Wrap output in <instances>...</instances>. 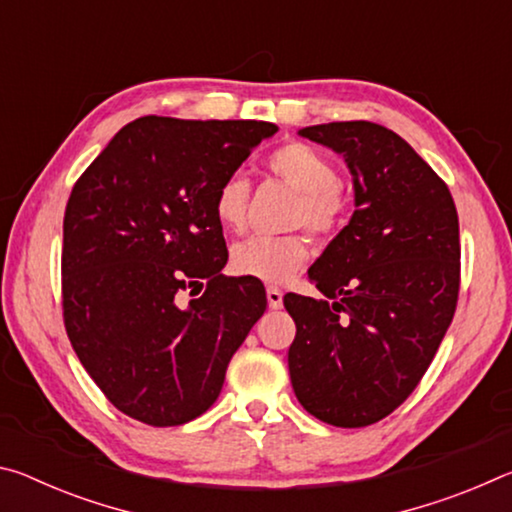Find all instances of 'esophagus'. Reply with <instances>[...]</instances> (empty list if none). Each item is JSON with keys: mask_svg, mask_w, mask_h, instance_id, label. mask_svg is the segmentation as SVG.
Masks as SVG:
<instances>
[{"mask_svg": "<svg viewBox=\"0 0 512 512\" xmlns=\"http://www.w3.org/2000/svg\"><path fill=\"white\" fill-rule=\"evenodd\" d=\"M282 298H284L282 289H277V287H268L266 289V300H268V307H271V309H280L282 307Z\"/></svg>", "mask_w": 512, "mask_h": 512, "instance_id": "obj_1", "label": "esophagus"}]
</instances>
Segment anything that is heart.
Here are the masks:
<instances>
[{"label": "heart", "instance_id": "obj_1", "mask_svg": "<svg viewBox=\"0 0 512 512\" xmlns=\"http://www.w3.org/2000/svg\"><path fill=\"white\" fill-rule=\"evenodd\" d=\"M268 167L300 194L298 223L320 237L339 230L345 216V198L339 192V173L323 153L307 144L291 142L277 149ZM250 187L241 173H230L214 194V216L225 230L239 232L246 225ZM309 259L305 235H255L232 248L230 266L237 275L280 284L296 275Z\"/></svg>", "mask_w": 512, "mask_h": 512}]
</instances>
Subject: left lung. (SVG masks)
I'll list each match as a JSON object with an SVG mask.
<instances>
[{
  "label": "left lung",
  "mask_w": 512,
  "mask_h": 512,
  "mask_svg": "<svg viewBox=\"0 0 512 512\" xmlns=\"http://www.w3.org/2000/svg\"><path fill=\"white\" fill-rule=\"evenodd\" d=\"M298 135L343 155L354 212L309 268L325 298L284 296L296 320L291 386L314 418L368 427L413 393L454 318L456 205L436 171L384 126L332 121Z\"/></svg>",
  "instance_id": "obj_1"
}]
</instances>
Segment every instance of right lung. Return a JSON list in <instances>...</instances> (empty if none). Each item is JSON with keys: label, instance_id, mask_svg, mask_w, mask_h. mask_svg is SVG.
Listing matches in <instances>:
<instances>
[{"label": "right lung", "instance_id": "obj_1", "mask_svg": "<svg viewBox=\"0 0 512 512\" xmlns=\"http://www.w3.org/2000/svg\"><path fill=\"white\" fill-rule=\"evenodd\" d=\"M275 133L268 121L140 117L74 185L63 221L65 329L121 413L176 427L219 397L266 291L253 277L221 275L228 250L214 194ZM196 286L206 291L185 301Z\"/></svg>", "mask_w": 512, "mask_h": 512}]
</instances>
